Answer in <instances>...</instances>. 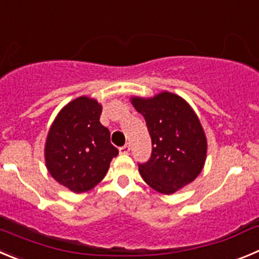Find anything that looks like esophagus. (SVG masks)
<instances>
[{
    "label": "esophagus",
    "mask_w": 259,
    "mask_h": 259,
    "mask_svg": "<svg viewBox=\"0 0 259 259\" xmlns=\"http://www.w3.org/2000/svg\"><path fill=\"white\" fill-rule=\"evenodd\" d=\"M118 152L121 154H127L130 152V146L129 144H125V146L120 147V148H118Z\"/></svg>",
    "instance_id": "obj_1"
}]
</instances>
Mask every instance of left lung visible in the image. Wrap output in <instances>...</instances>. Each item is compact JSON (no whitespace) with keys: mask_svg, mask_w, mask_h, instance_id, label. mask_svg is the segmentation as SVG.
Returning a JSON list of instances; mask_svg holds the SVG:
<instances>
[{"mask_svg":"<svg viewBox=\"0 0 259 259\" xmlns=\"http://www.w3.org/2000/svg\"><path fill=\"white\" fill-rule=\"evenodd\" d=\"M130 101L143 115L152 139L151 158L139 165V172L152 189L174 194L194 181L206 162L207 138L199 118L184 98L171 92Z\"/></svg>","mask_w":259,"mask_h":259,"instance_id":"left-lung-1","label":"left lung"}]
</instances>
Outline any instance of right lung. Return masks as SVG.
<instances>
[{"label":"right lung","instance_id":"obj_1","mask_svg":"<svg viewBox=\"0 0 259 259\" xmlns=\"http://www.w3.org/2000/svg\"><path fill=\"white\" fill-rule=\"evenodd\" d=\"M101 113L98 101L78 97L62 107L48 130L46 167L59 184L74 193L93 189L118 154L110 132L100 122Z\"/></svg>","mask_w":259,"mask_h":259}]
</instances>
